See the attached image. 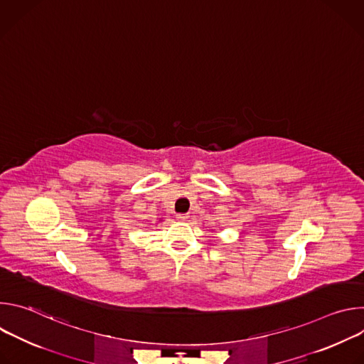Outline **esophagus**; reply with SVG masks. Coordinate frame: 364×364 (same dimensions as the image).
Returning <instances> with one entry per match:
<instances>
[{
  "label": "esophagus",
  "instance_id": "34e87169",
  "mask_svg": "<svg viewBox=\"0 0 364 364\" xmlns=\"http://www.w3.org/2000/svg\"><path fill=\"white\" fill-rule=\"evenodd\" d=\"M176 219H177L178 222H186V220L188 219V215H181V213H180V215L176 216Z\"/></svg>",
  "mask_w": 364,
  "mask_h": 364
}]
</instances>
